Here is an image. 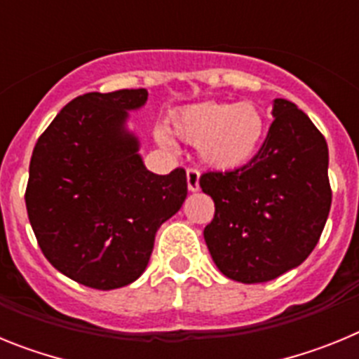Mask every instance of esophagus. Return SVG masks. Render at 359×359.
Masks as SVG:
<instances>
[{
  "instance_id": "esophagus-1",
  "label": "esophagus",
  "mask_w": 359,
  "mask_h": 359,
  "mask_svg": "<svg viewBox=\"0 0 359 359\" xmlns=\"http://www.w3.org/2000/svg\"><path fill=\"white\" fill-rule=\"evenodd\" d=\"M187 185H189L190 192L199 190V170L198 169H187Z\"/></svg>"
}]
</instances>
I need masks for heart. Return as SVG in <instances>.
I'll return each instance as SVG.
<instances>
[{
  "mask_svg": "<svg viewBox=\"0 0 359 359\" xmlns=\"http://www.w3.org/2000/svg\"><path fill=\"white\" fill-rule=\"evenodd\" d=\"M172 129L217 169H236L255 154L264 135L261 111L252 102H201L177 113ZM163 145L170 142L160 135Z\"/></svg>",
  "mask_w": 359,
  "mask_h": 359,
  "instance_id": "b5f03b06",
  "label": "heart"
}]
</instances>
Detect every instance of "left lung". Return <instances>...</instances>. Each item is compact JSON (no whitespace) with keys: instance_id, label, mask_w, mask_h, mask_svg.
Returning <instances> with one entry per match:
<instances>
[{"instance_id":"8db88e82","label":"left lung","mask_w":359,"mask_h":359,"mask_svg":"<svg viewBox=\"0 0 359 359\" xmlns=\"http://www.w3.org/2000/svg\"><path fill=\"white\" fill-rule=\"evenodd\" d=\"M273 123L250 163L205 172L215 214L205 243L224 277L257 284L280 277L315 250L331 210L329 149L309 116L273 100Z\"/></svg>"}]
</instances>
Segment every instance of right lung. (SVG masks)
<instances>
[{
    "mask_svg": "<svg viewBox=\"0 0 359 359\" xmlns=\"http://www.w3.org/2000/svg\"><path fill=\"white\" fill-rule=\"evenodd\" d=\"M147 90L86 93L66 104L30 160L27 212L41 252L93 290L128 286L145 271L158 228L187 198V174L147 170L129 111Z\"/></svg>",
    "mask_w": 359,
    "mask_h": 359,
    "instance_id": "obj_1",
    "label": "right lung"
}]
</instances>
